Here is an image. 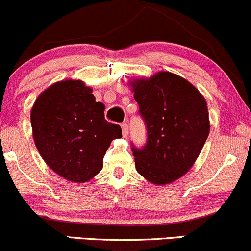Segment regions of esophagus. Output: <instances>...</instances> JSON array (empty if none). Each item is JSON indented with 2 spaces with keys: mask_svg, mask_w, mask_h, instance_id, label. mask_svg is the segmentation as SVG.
Instances as JSON below:
<instances>
[{
  "mask_svg": "<svg viewBox=\"0 0 251 251\" xmlns=\"http://www.w3.org/2000/svg\"><path fill=\"white\" fill-rule=\"evenodd\" d=\"M121 126H122V134H123V136H126L128 135V123L126 122H123L122 125H121Z\"/></svg>",
  "mask_w": 251,
  "mask_h": 251,
  "instance_id": "1",
  "label": "esophagus"
}]
</instances>
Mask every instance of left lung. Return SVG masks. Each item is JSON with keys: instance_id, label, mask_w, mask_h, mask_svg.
Returning <instances> with one entry per match:
<instances>
[{"instance_id": "left-lung-1", "label": "left lung", "mask_w": 251, "mask_h": 251, "mask_svg": "<svg viewBox=\"0 0 251 251\" xmlns=\"http://www.w3.org/2000/svg\"><path fill=\"white\" fill-rule=\"evenodd\" d=\"M133 91L147 131L145 146L131 144L135 168L150 182L168 184L189 171L208 137L206 100L190 82L169 72L136 80Z\"/></svg>"}]
</instances>
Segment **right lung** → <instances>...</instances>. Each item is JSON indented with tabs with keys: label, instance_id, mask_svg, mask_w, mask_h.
I'll list each match as a JSON object with an SVG mask.
<instances>
[{
	"label": "right lung",
	"instance_id": "obj_1",
	"mask_svg": "<svg viewBox=\"0 0 251 251\" xmlns=\"http://www.w3.org/2000/svg\"><path fill=\"white\" fill-rule=\"evenodd\" d=\"M104 104L82 81H61L37 98L31 111L33 139L40 155L56 174L72 182L93 178L114 139L118 125L104 117Z\"/></svg>",
	"mask_w": 251,
	"mask_h": 251
}]
</instances>
